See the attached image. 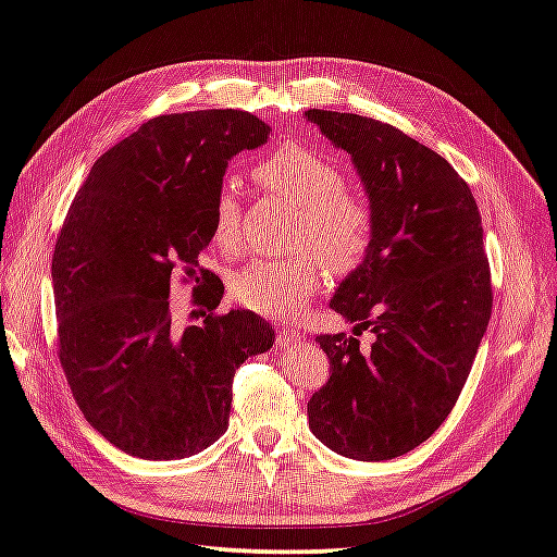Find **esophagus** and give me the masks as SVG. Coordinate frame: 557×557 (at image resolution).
<instances>
[{
    "instance_id": "34e87169",
    "label": "esophagus",
    "mask_w": 557,
    "mask_h": 557,
    "mask_svg": "<svg viewBox=\"0 0 557 557\" xmlns=\"http://www.w3.org/2000/svg\"><path fill=\"white\" fill-rule=\"evenodd\" d=\"M299 341H301V333L297 329H282V331H277V345L280 347L297 345Z\"/></svg>"
}]
</instances>
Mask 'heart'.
Here are the masks:
<instances>
[{"mask_svg":"<svg viewBox=\"0 0 557 557\" xmlns=\"http://www.w3.org/2000/svg\"><path fill=\"white\" fill-rule=\"evenodd\" d=\"M253 176L268 193L297 207L294 242L311 253L304 250L289 260H256L236 272L232 294L256 313L289 315L319 289L323 268L343 277L364 263L374 244L376 216L367 198L347 190L343 169L301 141L272 149L256 163ZM242 222L236 183L224 181L214 195L212 226L216 244L228 253L242 248Z\"/></svg>","mask_w":557,"mask_h":557,"instance_id":"heart-1","label":"heart"}]
</instances>
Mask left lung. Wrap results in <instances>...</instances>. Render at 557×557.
<instances>
[{
	"label": "left lung",
	"mask_w": 557,
	"mask_h": 557,
	"mask_svg": "<svg viewBox=\"0 0 557 557\" xmlns=\"http://www.w3.org/2000/svg\"><path fill=\"white\" fill-rule=\"evenodd\" d=\"M304 115L352 157L376 216L364 263L331 299L352 335L315 337L331 379L309 400V428L347 459H396L456 406L493 313L481 212L451 163L394 125ZM362 330L375 333L369 348L354 337Z\"/></svg>",
	"instance_id": "obj_1"
}]
</instances>
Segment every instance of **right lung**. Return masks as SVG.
<instances>
[{
    "mask_svg": "<svg viewBox=\"0 0 557 557\" xmlns=\"http://www.w3.org/2000/svg\"><path fill=\"white\" fill-rule=\"evenodd\" d=\"M244 111L147 120L94 163L52 256L58 355L76 406L120 451L147 461L200 454L228 428L232 384L275 343L258 313H214L224 285L195 289L198 325L171 311V282H210L200 253L232 157L265 145Z\"/></svg>",
    "mask_w": 557,
    "mask_h": 557,
    "instance_id": "add662e5",
    "label": "right lung"
}]
</instances>
